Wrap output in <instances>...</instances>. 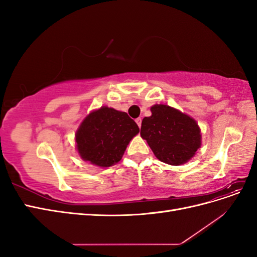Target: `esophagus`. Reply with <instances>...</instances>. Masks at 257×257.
I'll return each mask as SVG.
<instances>
[{
	"mask_svg": "<svg viewBox=\"0 0 257 257\" xmlns=\"http://www.w3.org/2000/svg\"><path fill=\"white\" fill-rule=\"evenodd\" d=\"M136 123H137V125L139 126V128H141L142 127V118H137Z\"/></svg>",
	"mask_w": 257,
	"mask_h": 257,
	"instance_id": "1",
	"label": "esophagus"
}]
</instances>
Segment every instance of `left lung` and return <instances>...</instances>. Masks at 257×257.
<instances>
[{
    "label": "left lung",
    "mask_w": 257,
    "mask_h": 257,
    "mask_svg": "<svg viewBox=\"0 0 257 257\" xmlns=\"http://www.w3.org/2000/svg\"><path fill=\"white\" fill-rule=\"evenodd\" d=\"M145 116L141 135L161 162L178 166L189 162L200 148L201 135L192 116L168 105H153Z\"/></svg>",
    "instance_id": "8db88e82"
}]
</instances>
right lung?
<instances>
[{"label": "right lung", "instance_id": "add662e5", "mask_svg": "<svg viewBox=\"0 0 257 257\" xmlns=\"http://www.w3.org/2000/svg\"><path fill=\"white\" fill-rule=\"evenodd\" d=\"M138 133V125L126 112L102 106L81 122L76 132V148L83 161L109 167L122 159L127 145Z\"/></svg>", "mask_w": 257, "mask_h": 257}]
</instances>
